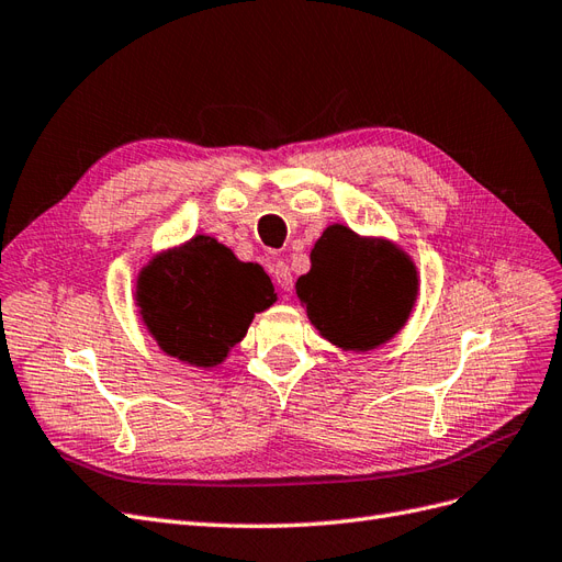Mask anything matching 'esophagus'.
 Returning a JSON list of instances; mask_svg holds the SVG:
<instances>
[{
	"instance_id": "esophagus-1",
	"label": "esophagus",
	"mask_w": 562,
	"mask_h": 562,
	"mask_svg": "<svg viewBox=\"0 0 562 562\" xmlns=\"http://www.w3.org/2000/svg\"><path fill=\"white\" fill-rule=\"evenodd\" d=\"M269 271H271V277H274L277 285L281 288L283 293L293 291V274H291V269H288V265L283 260H277L274 265L269 267Z\"/></svg>"
}]
</instances>
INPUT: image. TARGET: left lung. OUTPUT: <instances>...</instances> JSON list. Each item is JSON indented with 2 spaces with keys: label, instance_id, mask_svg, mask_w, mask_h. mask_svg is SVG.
Masks as SVG:
<instances>
[{
  "label": "left lung",
  "instance_id": "obj_1",
  "mask_svg": "<svg viewBox=\"0 0 562 562\" xmlns=\"http://www.w3.org/2000/svg\"><path fill=\"white\" fill-rule=\"evenodd\" d=\"M295 288L328 342L370 351L405 326L419 279L411 255L398 246L333 225L316 241L310 274L300 277Z\"/></svg>",
  "mask_w": 562,
  "mask_h": 562
}]
</instances>
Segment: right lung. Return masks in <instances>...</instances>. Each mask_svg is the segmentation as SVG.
Masks as SVG:
<instances>
[{"label":"right lung","mask_w":562,"mask_h":562,"mask_svg":"<svg viewBox=\"0 0 562 562\" xmlns=\"http://www.w3.org/2000/svg\"><path fill=\"white\" fill-rule=\"evenodd\" d=\"M277 300L260 265L241 262L213 236L159 252L138 274L135 302L164 353L215 368L241 342L252 316Z\"/></svg>","instance_id":"obj_1"}]
</instances>
